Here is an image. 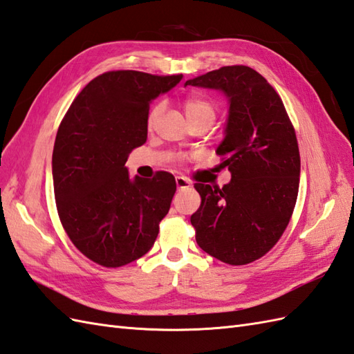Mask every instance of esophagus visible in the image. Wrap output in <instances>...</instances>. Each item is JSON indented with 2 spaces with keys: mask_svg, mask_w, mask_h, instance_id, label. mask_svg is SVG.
<instances>
[{
  "mask_svg": "<svg viewBox=\"0 0 354 354\" xmlns=\"http://www.w3.org/2000/svg\"><path fill=\"white\" fill-rule=\"evenodd\" d=\"M190 185H192V183L185 176H176L178 190H183V188H187V187H190Z\"/></svg>",
  "mask_w": 354,
  "mask_h": 354,
  "instance_id": "34e87169",
  "label": "esophagus"
}]
</instances>
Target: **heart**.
<instances>
[{"label": "heart", "mask_w": 354, "mask_h": 354, "mask_svg": "<svg viewBox=\"0 0 354 354\" xmlns=\"http://www.w3.org/2000/svg\"><path fill=\"white\" fill-rule=\"evenodd\" d=\"M184 111L187 114L188 122H199V120H212L217 116V104L209 100V97L203 96V95H188L184 100ZM162 111V105L157 104L153 105L149 114H147V120L146 125L149 129L155 127V122L160 118V114Z\"/></svg>", "instance_id": "obj_1"}]
</instances>
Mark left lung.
<instances>
[{
    "mask_svg": "<svg viewBox=\"0 0 354 354\" xmlns=\"http://www.w3.org/2000/svg\"><path fill=\"white\" fill-rule=\"evenodd\" d=\"M221 90L229 101L225 138L216 153L231 183L194 184L201 207L192 216L196 241L229 266H245L273 249L290 223L299 194L300 152L285 105L267 80L235 64L188 80Z\"/></svg>",
    "mask_w": 354,
    "mask_h": 354,
    "instance_id": "obj_1",
    "label": "left lung"
}]
</instances>
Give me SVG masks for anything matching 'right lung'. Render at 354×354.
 I'll use <instances>...</instances> for the list:
<instances>
[{"mask_svg":"<svg viewBox=\"0 0 354 354\" xmlns=\"http://www.w3.org/2000/svg\"><path fill=\"white\" fill-rule=\"evenodd\" d=\"M183 75L110 71L81 90L57 131L53 179L57 211L73 245L106 268L151 250L176 192L175 178L129 179L125 162L146 143L149 104Z\"/></svg>","mask_w":354,"mask_h":354,"instance_id":"obj_1","label":"right lung"}]
</instances>
